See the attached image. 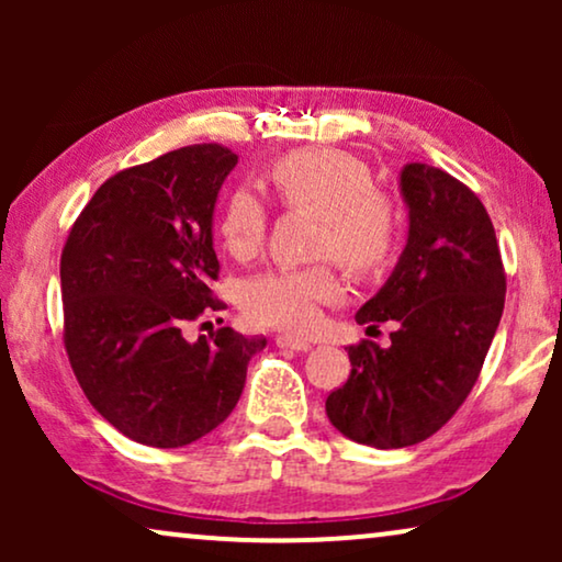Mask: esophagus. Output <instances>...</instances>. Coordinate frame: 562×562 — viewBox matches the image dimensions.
<instances>
[{
  "label": "esophagus",
  "instance_id": "esophagus-1",
  "mask_svg": "<svg viewBox=\"0 0 562 562\" xmlns=\"http://www.w3.org/2000/svg\"><path fill=\"white\" fill-rule=\"evenodd\" d=\"M276 345L286 350H296V352H306L312 348L310 340H302V337H291V335H279L276 337Z\"/></svg>",
  "mask_w": 562,
  "mask_h": 562
}]
</instances>
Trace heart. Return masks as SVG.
Returning a JSON list of instances; mask_svg holds the SVG:
<instances>
[{
    "label": "heart",
    "mask_w": 562,
    "mask_h": 562,
    "mask_svg": "<svg viewBox=\"0 0 562 562\" xmlns=\"http://www.w3.org/2000/svg\"><path fill=\"white\" fill-rule=\"evenodd\" d=\"M268 179L286 210L317 214V256H333L356 273H375L394 256L402 217L389 194L375 189L363 160L335 148L296 150L271 168ZM266 206L256 191L235 189L220 214V237L229 256L252 258L266 240ZM340 294L329 263L271 268L245 281L240 304L258 327L306 333L319 306Z\"/></svg>",
    "instance_id": "heart-1"
}]
</instances>
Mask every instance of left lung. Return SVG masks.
Here are the masks:
<instances>
[{"label": "left lung", "instance_id": "1", "mask_svg": "<svg viewBox=\"0 0 562 562\" xmlns=\"http://www.w3.org/2000/svg\"><path fill=\"white\" fill-rule=\"evenodd\" d=\"M409 243L383 289L356 314L375 329L394 319L391 345H350V375L325 409L345 437L406 448L432 437L479 381L504 312L506 273L481 199L427 164L402 171Z\"/></svg>", "mask_w": 562, "mask_h": 562}]
</instances>
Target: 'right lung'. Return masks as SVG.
Wrapping results in <instances>:
<instances>
[{
    "mask_svg": "<svg viewBox=\"0 0 562 562\" xmlns=\"http://www.w3.org/2000/svg\"><path fill=\"white\" fill-rule=\"evenodd\" d=\"M237 156L202 143L114 173L60 252L64 345L91 406L130 440L181 448L212 432L243 394L266 337L183 327L225 310L212 291L217 191Z\"/></svg>",
    "mask_w": 562,
    "mask_h": 562,
    "instance_id": "right-lung-1",
    "label": "right lung"
}]
</instances>
